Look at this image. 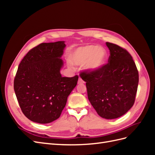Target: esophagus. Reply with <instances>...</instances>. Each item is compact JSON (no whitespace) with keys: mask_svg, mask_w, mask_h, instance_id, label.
I'll use <instances>...</instances> for the list:
<instances>
[{"mask_svg":"<svg viewBox=\"0 0 155 155\" xmlns=\"http://www.w3.org/2000/svg\"><path fill=\"white\" fill-rule=\"evenodd\" d=\"M84 83H85V82H84V81L83 80V79L81 78H79V79H78V83L79 84V85H80V84H83Z\"/></svg>","mask_w":155,"mask_h":155,"instance_id":"esophagus-1","label":"esophagus"}]
</instances>
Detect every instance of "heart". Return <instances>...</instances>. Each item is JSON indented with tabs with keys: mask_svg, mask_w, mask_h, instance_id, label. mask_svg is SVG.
Wrapping results in <instances>:
<instances>
[{
	"mask_svg": "<svg viewBox=\"0 0 155 155\" xmlns=\"http://www.w3.org/2000/svg\"><path fill=\"white\" fill-rule=\"evenodd\" d=\"M70 62L77 65L85 63V68L89 72H96L104 67L107 61V50L101 46L88 45L73 50L68 55ZM72 67V64H69Z\"/></svg>",
	"mask_w": 155,
	"mask_h": 155,
	"instance_id": "b5f03b06",
	"label": "heart"
}]
</instances>
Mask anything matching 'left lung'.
I'll use <instances>...</instances> for the list:
<instances>
[{"label":"left lung","instance_id":"obj_1","mask_svg":"<svg viewBox=\"0 0 155 155\" xmlns=\"http://www.w3.org/2000/svg\"><path fill=\"white\" fill-rule=\"evenodd\" d=\"M110 50L107 64L96 72H83L89 101L105 119L123 116L134 105L138 85V72L132 56L118 45L107 42Z\"/></svg>","mask_w":155,"mask_h":155}]
</instances>
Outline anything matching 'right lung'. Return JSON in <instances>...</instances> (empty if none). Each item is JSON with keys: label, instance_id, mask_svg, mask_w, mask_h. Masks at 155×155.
I'll use <instances>...</instances> for the list:
<instances>
[{"label": "right lung", "instance_id": "add662e5", "mask_svg": "<svg viewBox=\"0 0 155 155\" xmlns=\"http://www.w3.org/2000/svg\"><path fill=\"white\" fill-rule=\"evenodd\" d=\"M64 41L41 43L30 50L18 65L14 91L23 114L34 122L48 124L59 118L78 76L63 77L61 59Z\"/></svg>", "mask_w": 155, "mask_h": 155}]
</instances>
